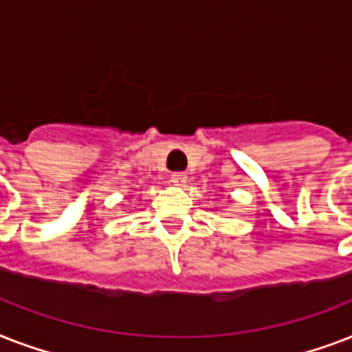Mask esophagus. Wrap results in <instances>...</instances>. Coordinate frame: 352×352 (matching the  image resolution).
<instances>
[{
	"mask_svg": "<svg viewBox=\"0 0 352 352\" xmlns=\"http://www.w3.org/2000/svg\"><path fill=\"white\" fill-rule=\"evenodd\" d=\"M171 182H173L175 186H184L188 182V175L186 173H182V171H177V173L171 175Z\"/></svg>",
	"mask_w": 352,
	"mask_h": 352,
	"instance_id": "obj_1",
	"label": "esophagus"
}]
</instances>
